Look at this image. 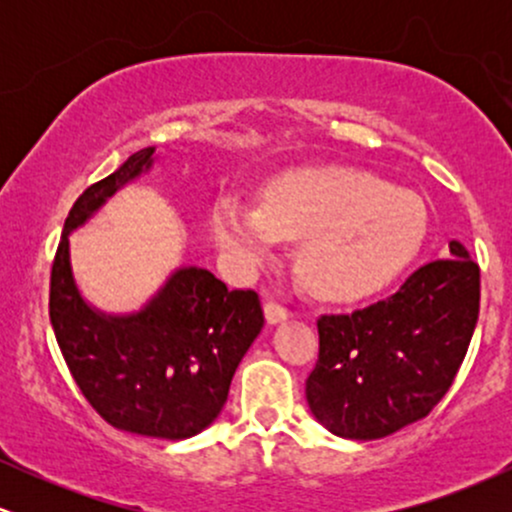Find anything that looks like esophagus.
<instances>
[{
    "label": "esophagus",
    "instance_id": "obj_1",
    "mask_svg": "<svg viewBox=\"0 0 512 512\" xmlns=\"http://www.w3.org/2000/svg\"><path fill=\"white\" fill-rule=\"evenodd\" d=\"M264 317H267L269 325H279V322H284V320H289V317H293V313L289 308H284V305L267 301V303H264Z\"/></svg>",
    "mask_w": 512,
    "mask_h": 512
}]
</instances>
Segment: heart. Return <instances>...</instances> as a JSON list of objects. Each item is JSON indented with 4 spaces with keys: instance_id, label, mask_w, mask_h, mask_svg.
<instances>
[{
    "instance_id": "1",
    "label": "heart",
    "mask_w": 512,
    "mask_h": 512,
    "mask_svg": "<svg viewBox=\"0 0 512 512\" xmlns=\"http://www.w3.org/2000/svg\"><path fill=\"white\" fill-rule=\"evenodd\" d=\"M211 238L238 274H252L301 240L298 272L320 296L361 301L390 286L424 248L431 216L409 190L363 170L305 168L269 180L262 204L226 192L209 216Z\"/></svg>"
}]
</instances>
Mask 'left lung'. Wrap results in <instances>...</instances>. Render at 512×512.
Here are the masks:
<instances>
[{"label":"left lung","mask_w":512,"mask_h":512,"mask_svg":"<svg viewBox=\"0 0 512 512\" xmlns=\"http://www.w3.org/2000/svg\"><path fill=\"white\" fill-rule=\"evenodd\" d=\"M448 250L395 296L317 320L320 358L305 399L334 436L385 438L424 419L450 390L479 320V264L460 240Z\"/></svg>","instance_id":"obj_1"}]
</instances>
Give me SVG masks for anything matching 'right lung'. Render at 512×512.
Instances as JSON below:
<instances>
[{"label": "right lung", "mask_w": 512, "mask_h": 512, "mask_svg": "<svg viewBox=\"0 0 512 512\" xmlns=\"http://www.w3.org/2000/svg\"><path fill=\"white\" fill-rule=\"evenodd\" d=\"M156 149L137 151L76 199L50 279V322L76 385L120 431L185 440L216 421L238 363L264 327L255 291H228L209 269L175 267L142 308L108 313L76 284L69 236L149 173Z\"/></svg>", "instance_id": "add662e5"}]
</instances>
